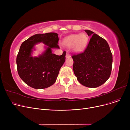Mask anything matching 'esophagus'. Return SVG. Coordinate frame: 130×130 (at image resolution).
Instances as JSON below:
<instances>
[{
	"label": "esophagus",
	"instance_id": "1",
	"mask_svg": "<svg viewBox=\"0 0 130 130\" xmlns=\"http://www.w3.org/2000/svg\"><path fill=\"white\" fill-rule=\"evenodd\" d=\"M66 58H70V57H71L69 53H67V54H66Z\"/></svg>",
	"mask_w": 130,
	"mask_h": 130
}]
</instances>
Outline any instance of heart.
<instances>
[{
  "label": "heart",
  "mask_w": 130,
  "mask_h": 130,
  "mask_svg": "<svg viewBox=\"0 0 130 130\" xmlns=\"http://www.w3.org/2000/svg\"><path fill=\"white\" fill-rule=\"evenodd\" d=\"M88 43V37L85 33L72 34L65 37L63 40V44L67 47H72L75 53L82 52Z\"/></svg>",
  "instance_id": "b5f03b06"
}]
</instances>
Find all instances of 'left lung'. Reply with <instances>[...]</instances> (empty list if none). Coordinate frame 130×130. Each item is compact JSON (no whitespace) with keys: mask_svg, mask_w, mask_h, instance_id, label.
Returning <instances> with one entry per match:
<instances>
[{"mask_svg":"<svg viewBox=\"0 0 130 130\" xmlns=\"http://www.w3.org/2000/svg\"><path fill=\"white\" fill-rule=\"evenodd\" d=\"M92 36L82 53L74 55L73 71L79 82L86 87L95 88L103 84L110 76L113 57L106 41L95 32L85 30Z\"/></svg>","mask_w":130,"mask_h":130,"instance_id":"1","label":"left lung"}]
</instances>
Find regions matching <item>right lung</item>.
Here are the masks:
<instances>
[{
  "label": "right lung",
  "mask_w": 130,
  "mask_h": 130,
  "mask_svg": "<svg viewBox=\"0 0 130 130\" xmlns=\"http://www.w3.org/2000/svg\"><path fill=\"white\" fill-rule=\"evenodd\" d=\"M58 40L55 32L37 34L22 44L16 63L19 75L27 85L36 89H43L55 83L66 58L65 51L60 56L52 53L53 48H59ZM40 42L45 45V50L38 57H32L35 46Z\"/></svg>",
  "instance_id": "add662e5"
}]
</instances>
